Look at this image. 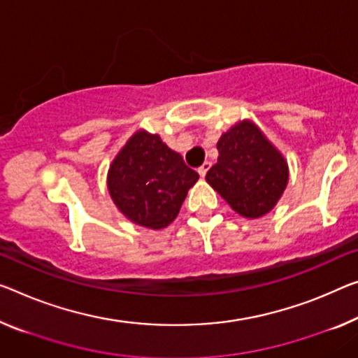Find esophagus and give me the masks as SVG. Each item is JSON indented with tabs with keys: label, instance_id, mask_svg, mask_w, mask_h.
Segmentation results:
<instances>
[{
	"label": "esophagus",
	"instance_id": "esophagus-1",
	"mask_svg": "<svg viewBox=\"0 0 358 358\" xmlns=\"http://www.w3.org/2000/svg\"><path fill=\"white\" fill-rule=\"evenodd\" d=\"M210 168H211V163L210 162H205L200 168H198V174H200L201 178H205L206 173H208V169H210Z\"/></svg>",
	"mask_w": 358,
	"mask_h": 358
}]
</instances>
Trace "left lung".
Here are the masks:
<instances>
[{"label":"left lung","instance_id":"obj_1","mask_svg":"<svg viewBox=\"0 0 358 358\" xmlns=\"http://www.w3.org/2000/svg\"><path fill=\"white\" fill-rule=\"evenodd\" d=\"M217 150L208 184L241 216L256 219L271 211L288 182L282 153L250 122L222 134Z\"/></svg>","mask_w":358,"mask_h":358}]
</instances>
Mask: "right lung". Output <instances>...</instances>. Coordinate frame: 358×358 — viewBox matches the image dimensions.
Listing matches in <instances>:
<instances>
[{"instance_id":"1","label":"right lung","mask_w":358,"mask_h":358,"mask_svg":"<svg viewBox=\"0 0 358 358\" xmlns=\"http://www.w3.org/2000/svg\"><path fill=\"white\" fill-rule=\"evenodd\" d=\"M198 174L160 136L139 131L126 142L108 169V192L131 221L163 229L179 214Z\"/></svg>"}]
</instances>
